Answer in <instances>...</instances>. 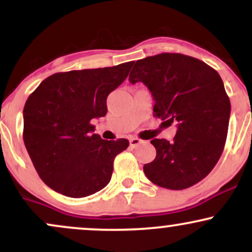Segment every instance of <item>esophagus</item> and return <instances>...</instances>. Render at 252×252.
Wrapping results in <instances>:
<instances>
[{"label": "esophagus", "instance_id": "1", "mask_svg": "<svg viewBox=\"0 0 252 252\" xmlns=\"http://www.w3.org/2000/svg\"><path fill=\"white\" fill-rule=\"evenodd\" d=\"M140 143H142V140H140V138L137 137L130 138V147H131V148H135V147H137Z\"/></svg>", "mask_w": 252, "mask_h": 252}]
</instances>
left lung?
Instances as JSON below:
<instances>
[{
  "instance_id": "left-lung-1",
  "label": "left lung",
  "mask_w": 252,
  "mask_h": 252,
  "mask_svg": "<svg viewBox=\"0 0 252 252\" xmlns=\"http://www.w3.org/2000/svg\"><path fill=\"white\" fill-rule=\"evenodd\" d=\"M154 97V116L178 124L172 142L154 138L156 158L144 164L153 184L185 189L206 178L226 142L231 104L220 76L196 58L161 53L137 60L129 76Z\"/></svg>"
}]
</instances>
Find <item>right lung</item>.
<instances>
[{
    "instance_id": "1",
    "label": "right lung",
    "mask_w": 252,
    "mask_h": 252,
    "mask_svg": "<svg viewBox=\"0 0 252 252\" xmlns=\"http://www.w3.org/2000/svg\"><path fill=\"white\" fill-rule=\"evenodd\" d=\"M132 62L59 72L32 92L24 109V141L40 179L58 193L84 198L110 182L115 158L129 141H105L92 120L106 115V98L128 77Z\"/></svg>"
}]
</instances>
